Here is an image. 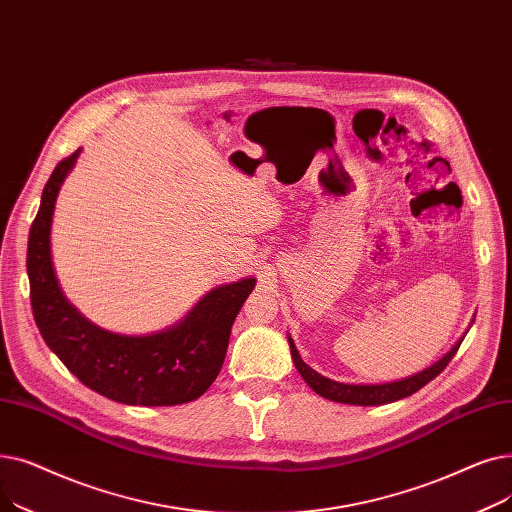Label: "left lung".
<instances>
[{"instance_id": "left-lung-1", "label": "left lung", "mask_w": 512, "mask_h": 512, "mask_svg": "<svg viewBox=\"0 0 512 512\" xmlns=\"http://www.w3.org/2000/svg\"><path fill=\"white\" fill-rule=\"evenodd\" d=\"M289 348H291V358H294L296 369L300 371V375L304 377V381L314 389L316 394L333 400V402H342V404H358V406H377V404H389V402H396L402 400L410 394L419 392L423 385H427L431 379H435L440 375L446 367L448 362L454 358L456 350L460 348V342L440 360L435 362L433 367L425 369L423 373L412 375L408 379L402 381H394V383H381V385H348V383H337L331 381L323 375H319L316 371H312L308 364L300 358L294 342H291L289 337Z\"/></svg>"}]
</instances>
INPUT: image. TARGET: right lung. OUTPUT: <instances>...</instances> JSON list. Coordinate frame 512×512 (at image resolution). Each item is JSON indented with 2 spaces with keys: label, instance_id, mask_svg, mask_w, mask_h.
<instances>
[{
  "label": "right lung",
  "instance_id": "1",
  "mask_svg": "<svg viewBox=\"0 0 512 512\" xmlns=\"http://www.w3.org/2000/svg\"><path fill=\"white\" fill-rule=\"evenodd\" d=\"M77 156L56 164L29 233L27 273L39 333L72 375L114 402L175 406L198 400L221 373L235 316L256 279L216 287L179 325L154 335H118L91 325L62 296L50 256L56 196Z\"/></svg>",
  "mask_w": 512,
  "mask_h": 512
}]
</instances>
